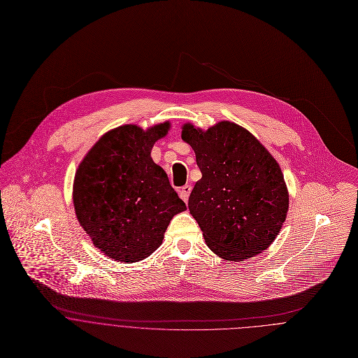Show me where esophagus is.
I'll return each mask as SVG.
<instances>
[{"mask_svg": "<svg viewBox=\"0 0 358 358\" xmlns=\"http://www.w3.org/2000/svg\"><path fill=\"white\" fill-rule=\"evenodd\" d=\"M191 191H192V187L191 185H184L181 189H180V198L182 199L185 203L188 201V198L191 195Z\"/></svg>", "mask_w": 358, "mask_h": 358, "instance_id": "esophagus-1", "label": "esophagus"}]
</instances>
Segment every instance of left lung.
Wrapping results in <instances>:
<instances>
[{
	"mask_svg": "<svg viewBox=\"0 0 358 358\" xmlns=\"http://www.w3.org/2000/svg\"><path fill=\"white\" fill-rule=\"evenodd\" d=\"M201 178L188 207L208 248L240 262L265 251L285 221L289 195L278 160L247 129L221 120L203 130L187 122Z\"/></svg>",
	"mask_w": 358,
	"mask_h": 358,
	"instance_id": "left-lung-1",
	"label": "left lung"
}]
</instances>
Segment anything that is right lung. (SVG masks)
<instances>
[{
  "instance_id": "right-lung-1",
  "label": "right lung",
  "mask_w": 358,
  "mask_h": 358,
  "mask_svg": "<svg viewBox=\"0 0 358 358\" xmlns=\"http://www.w3.org/2000/svg\"><path fill=\"white\" fill-rule=\"evenodd\" d=\"M170 122L122 124L104 133L76 171L73 201L80 227L106 257L133 264L150 257L185 203L151 158Z\"/></svg>"
}]
</instances>
